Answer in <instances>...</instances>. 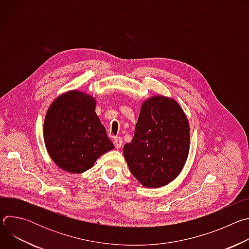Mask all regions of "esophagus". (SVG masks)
I'll return each instance as SVG.
<instances>
[{"mask_svg": "<svg viewBox=\"0 0 249 249\" xmlns=\"http://www.w3.org/2000/svg\"><path fill=\"white\" fill-rule=\"evenodd\" d=\"M113 144L115 146L116 149H120L123 145V141H122V138L120 137H115L114 138V141H113Z\"/></svg>", "mask_w": 249, "mask_h": 249, "instance_id": "1", "label": "esophagus"}]
</instances>
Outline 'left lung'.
<instances>
[{"label": "left lung", "instance_id": "left-lung-1", "mask_svg": "<svg viewBox=\"0 0 249 249\" xmlns=\"http://www.w3.org/2000/svg\"><path fill=\"white\" fill-rule=\"evenodd\" d=\"M188 120L174 99L144 101L132 141L123 148L130 172L146 187H161L178 175L189 153Z\"/></svg>", "mask_w": 249, "mask_h": 249}]
</instances>
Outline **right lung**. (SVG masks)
Returning <instances> with one entry per match:
<instances>
[{"mask_svg":"<svg viewBox=\"0 0 249 249\" xmlns=\"http://www.w3.org/2000/svg\"><path fill=\"white\" fill-rule=\"evenodd\" d=\"M94 109V98L79 90L60 95L50 105L44 120V142L60 168L83 173L114 148Z\"/></svg>","mask_w":249,"mask_h":249,"instance_id":"right-lung-1","label":"right lung"}]
</instances>
